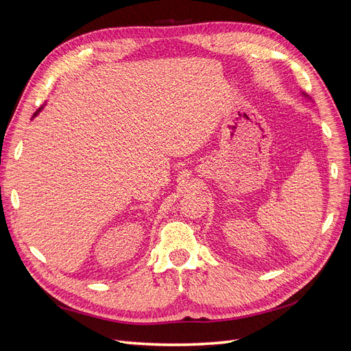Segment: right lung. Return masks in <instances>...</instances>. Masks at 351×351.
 I'll return each mask as SVG.
<instances>
[{
  "label": "right lung",
  "mask_w": 351,
  "mask_h": 351,
  "mask_svg": "<svg viewBox=\"0 0 351 351\" xmlns=\"http://www.w3.org/2000/svg\"><path fill=\"white\" fill-rule=\"evenodd\" d=\"M42 108H44V107H40V108H39V110H36V112H35V114H34V117H36V115H38V114H39V112H40V110H42Z\"/></svg>",
  "instance_id": "1"
}]
</instances>
